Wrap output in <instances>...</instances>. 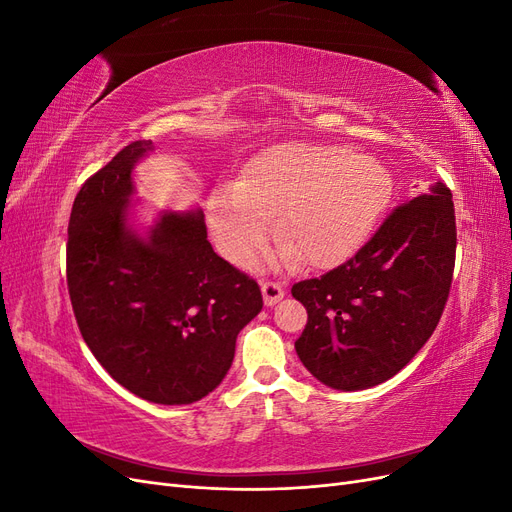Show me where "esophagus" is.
Here are the masks:
<instances>
[{
    "mask_svg": "<svg viewBox=\"0 0 512 512\" xmlns=\"http://www.w3.org/2000/svg\"><path fill=\"white\" fill-rule=\"evenodd\" d=\"M260 288H262V299H265V305H275L277 301L284 299V288L277 282L267 280L260 284Z\"/></svg>",
    "mask_w": 512,
    "mask_h": 512,
    "instance_id": "1",
    "label": "esophagus"
}]
</instances>
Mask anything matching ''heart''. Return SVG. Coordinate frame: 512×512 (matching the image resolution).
Returning a JSON list of instances; mask_svg holds the SVG:
<instances>
[{
    "label": "heart",
    "instance_id": "heart-1",
    "mask_svg": "<svg viewBox=\"0 0 512 512\" xmlns=\"http://www.w3.org/2000/svg\"><path fill=\"white\" fill-rule=\"evenodd\" d=\"M391 177L346 147L282 145L267 151L243 181L209 198L207 218L220 252L245 265L267 243L280 213V239L307 267L352 254L378 222Z\"/></svg>",
    "mask_w": 512,
    "mask_h": 512
}]
</instances>
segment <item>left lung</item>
Segmentation results:
<instances>
[{
  "instance_id": "1",
  "label": "left lung",
  "mask_w": 512,
  "mask_h": 512,
  "mask_svg": "<svg viewBox=\"0 0 512 512\" xmlns=\"http://www.w3.org/2000/svg\"><path fill=\"white\" fill-rule=\"evenodd\" d=\"M455 250L453 194L438 181L395 207L344 265L294 284L307 309L294 348L309 374L361 391L404 369L438 327Z\"/></svg>"
}]
</instances>
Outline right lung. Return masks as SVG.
Listing matches in <instances>:
<instances>
[{
	"instance_id": "right-lung-1",
	"label": "right lung",
	"mask_w": 512,
	"mask_h": 512,
	"mask_svg": "<svg viewBox=\"0 0 512 512\" xmlns=\"http://www.w3.org/2000/svg\"><path fill=\"white\" fill-rule=\"evenodd\" d=\"M134 141L74 198L66 275L76 324L98 363L153 404L209 395L235 359L239 331L262 309L256 280L213 252L203 211L164 213L149 237L126 224Z\"/></svg>"
}]
</instances>
